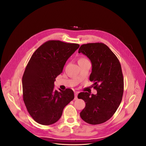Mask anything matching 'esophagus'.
Here are the masks:
<instances>
[{
    "instance_id": "34e87169",
    "label": "esophagus",
    "mask_w": 146,
    "mask_h": 146,
    "mask_svg": "<svg viewBox=\"0 0 146 146\" xmlns=\"http://www.w3.org/2000/svg\"><path fill=\"white\" fill-rule=\"evenodd\" d=\"M78 92H74V99H75V100L77 99V95H78Z\"/></svg>"
}]
</instances>
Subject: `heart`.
Listing matches in <instances>:
<instances>
[{"mask_svg":"<svg viewBox=\"0 0 146 146\" xmlns=\"http://www.w3.org/2000/svg\"><path fill=\"white\" fill-rule=\"evenodd\" d=\"M86 60H88L86 58L84 57H81L79 58L78 60V62H84V61H86Z\"/></svg>","mask_w":146,"mask_h":146,"instance_id":"b5f03b06","label":"heart"}]
</instances>
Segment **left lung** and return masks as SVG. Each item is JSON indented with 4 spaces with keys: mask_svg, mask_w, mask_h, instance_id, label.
<instances>
[{
    "mask_svg": "<svg viewBox=\"0 0 146 146\" xmlns=\"http://www.w3.org/2000/svg\"><path fill=\"white\" fill-rule=\"evenodd\" d=\"M80 52L91 62L90 80L94 82L97 94L82 92L78 95L86 103L80 115L88 123H102L113 115L122 100L123 78L121 64L111 50L102 43L82 44L78 50Z\"/></svg>",
    "mask_w": 146,
    "mask_h": 146,
    "instance_id": "1",
    "label": "left lung"
}]
</instances>
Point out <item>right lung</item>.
<instances>
[{"label": "right lung", "instance_id": "add662e5", "mask_svg": "<svg viewBox=\"0 0 146 146\" xmlns=\"http://www.w3.org/2000/svg\"><path fill=\"white\" fill-rule=\"evenodd\" d=\"M79 47L78 44L49 40L32 55L22 79L23 100L28 113L37 123L44 125L55 123L74 99L71 89L54 90V81Z\"/></svg>", "mask_w": 146, "mask_h": 146}]
</instances>
